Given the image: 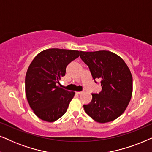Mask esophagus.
I'll list each match as a JSON object with an SVG mask.
<instances>
[{
  "mask_svg": "<svg viewBox=\"0 0 152 152\" xmlns=\"http://www.w3.org/2000/svg\"><path fill=\"white\" fill-rule=\"evenodd\" d=\"M82 93H83L82 91H79V92H76L77 94H78V95H80V94H82Z\"/></svg>",
  "mask_w": 152,
  "mask_h": 152,
  "instance_id": "obj_1",
  "label": "esophagus"
}]
</instances>
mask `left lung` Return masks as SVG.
I'll use <instances>...</instances> for the list:
<instances>
[{
	"mask_svg": "<svg viewBox=\"0 0 152 152\" xmlns=\"http://www.w3.org/2000/svg\"><path fill=\"white\" fill-rule=\"evenodd\" d=\"M80 58L88 66L91 75L101 81L102 91L92 93V100L84 111L99 123L115 120L125 111L132 98L133 79L129 68L116 54L107 50L80 51Z\"/></svg>",
	"mask_w": 152,
	"mask_h": 152,
	"instance_id": "8db88e82",
	"label": "left lung"
}]
</instances>
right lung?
<instances>
[{
  "label": "right lung",
  "mask_w": 152,
  "mask_h": 152,
  "mask_svg": "<svg viewBox=\"0 0 152 152\" xmlns=\"http://www.w3.org/2000/svg\"><path fill=\"white\" fill-rule=\"evenodd\" d=\"M73 50L50 48L39 53L29 66L26 76V94L37 117L55 122L67 111L75 92L57 86L65 75L67 66L80 56Z\"/></svg>",
  "instance_id": "1"
}]
</instances>
